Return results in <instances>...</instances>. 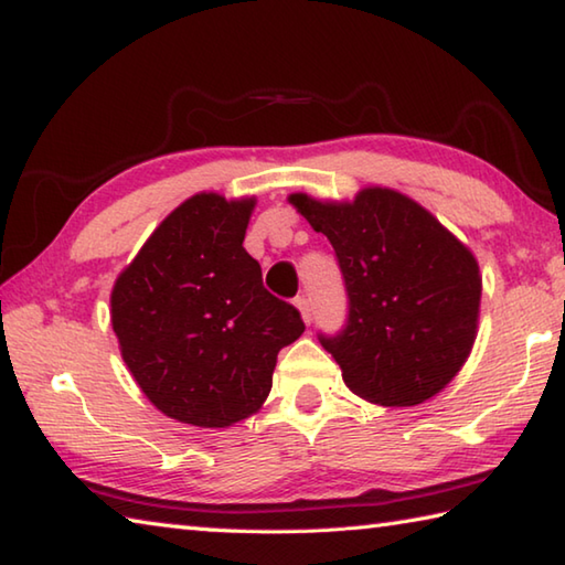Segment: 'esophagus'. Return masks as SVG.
<instances>
[{"mask_svg":"<svg viewBox=\"0 0 565 565\" xmlns=\"http://www.w3.org/2000/svg\"><path fill=\"white\" fill-rule=\"evenodd\" d=\"M295 307L297 310H300V315H302V319H305V324H310L312 322V302H310V297L307 295H300L295 300Z\"/></svg>","mask_w":565,"mask_h":565,"instance_id":"1","label":"esophagus"}]
</instances>
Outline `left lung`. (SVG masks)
I'll return each instance as SVG.
<instances>
[{
  "label": "left lung",
  "mask_w": 565,
  "mask_h": 565,
  "mask_svg": "<svg viewBox=\"0 0 565 565\" xmlns=\"http://www.w3.org/2000/svg\"><path fill=\"white\" fill-rule=\"evenodd\" d=\"M287 201L324 233L349 297L347 327L319 342L369 403L418 406L457 376L480 322L482 275L472 250L418 201L366 186L354 201Z\"/></svg>",
  "instance_id": "8db88e82"
}]
</instances>
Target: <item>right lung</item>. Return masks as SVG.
Instances as JSON below:
<instances>
[{
  "instance_id": "add662e5",
  "label": "right lung",
  "mask_w": 565,
  "mask_h": 565,
  "mask_svg": "<svg viewBox=\"0 0 565 565\" xmlns=\"http://www.w3.org/2000/svg\"><path fill=\"white\" fill-rule=\"evenodd\" d=\"M255 196L201 191L179 204L117 275L110 322L122 361L169 418L228 428L258 413L278 351L305 332L243 248Z\"/></svg>"
}]
</instances>
